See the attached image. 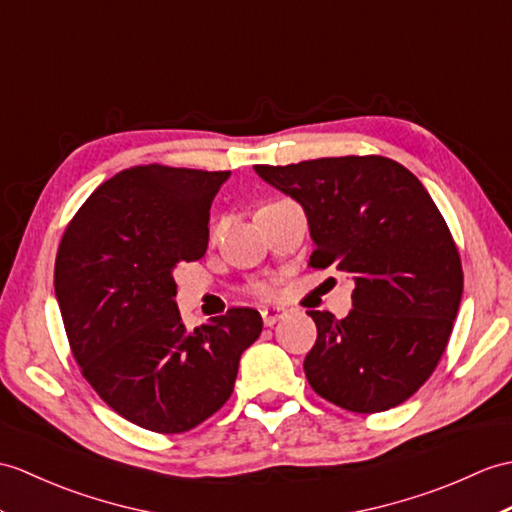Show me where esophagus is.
<instances>
[{"label": "esophagus", "instance_id": "1", "mask_svg": "<svg viewBox=\"0 0 512 512\" xmlns=\"http://www.w3.org/2000/svg\"><path fill=\"white\" fill-rule=\"evenodd\" d=\"M285 316H288V312L281 310V307H266V310H261V320H264L266 327L279 323V320H283Z\"/></svg>", "mask_w": 512, "mask_h": 512}]
</instances>
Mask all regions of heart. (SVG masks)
Wrapping results in <instances>:
<instances>
[{
    "label": "heart",
    "mask_w": 512,
    "mask_h": 512,
    "mask_svg": "<svg viewBox=\"0 0 512 512\" xmlns=\"http://www.w3.org/2000/svg\"><path fill=\"white\" fill-rule=\"evenodd\" d=\"M255 292L257 294H268V288H266V285H255Z\"/></svg>",
    "instance_id": "heart-1"
}]
</instances>
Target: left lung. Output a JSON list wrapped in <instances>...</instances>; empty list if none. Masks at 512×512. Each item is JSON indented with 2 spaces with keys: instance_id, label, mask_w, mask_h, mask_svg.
I'll use <instances>...</instances> for the list:
<instances>
[{
  "instance_id": "left-lung-1",
  "label": "left lung",
  "mask_w": 512,
  "mask_h": 512,
  "mask_svg": "<svg viewBox=\"0 0 512 512\" xmlns=\"http://www.w3.org/2000/svg\"><path fill=\"white\" fill-rule=\"evenodd\" d=\"M255 172L303 207L312 268L353 279V310L307 312L318 336L305 377L336 406H399L432 375L462 299L458 248L427 189L386 157H329Z\"/></svg>"
}]
</instances>
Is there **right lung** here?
Returning a JSON list of instances; mask_svg holds the SVG:
<instances>
[{
  "label": "right lung",
  "mask_w": 512,
  "mask_h": 512,
  "mask_svg": "<svg viewBox=\"0 0 512 512\" xmlns=\"http://www.w3.org/2000/svg\"><path fill=\"white\" fill-rule=\"evenodd\" d=\"M231 172L137 165L87 198L58 246L54 292L93 390L144 430L181 434L231 397L261 316L233 307L187 329L174 270L209 244V209Z\"/></svg>",
  "instance_id": "obj_1"
}]
</instances>
